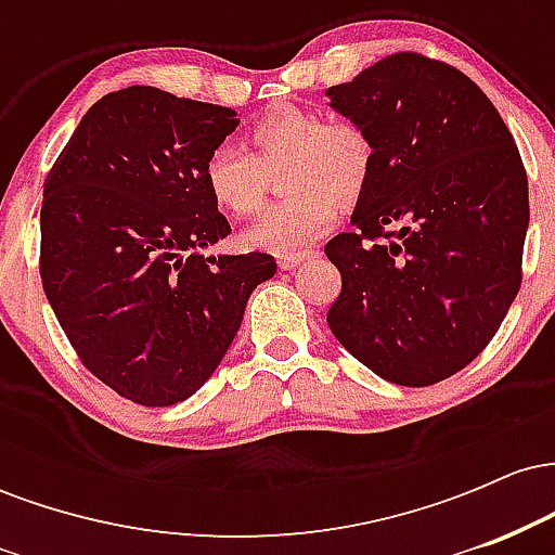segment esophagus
I'll return each mask as SVG.
<instances>
[{"label": "esophagus", "mask_w": 555, "mask_h": 555, "mask_svg": "<svg viewBox=\"0 0 555 555\" xmlns=\"http://www.w3.org/2000/svg\"><path fill=\"white\" fill-rule=\"evenodd\" d=\"M315 253L313 250H308V253H295V256H279V266H282L284 271H295L299 263H302V260H308V258H313Z\"/></svg>", "instance_id": "34e87169"}]
</instances>
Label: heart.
Masks as SVG:
<instances>
[{"instance_id":"heart-1","label":"heart","mask_w":555,"mask_h":555,"mask_svg":"<svg viewBox=\"0 0 555 555\" xmlns=\"http://www.w3.org/2000/svg\"><path fill=\"white\" fill-rule=\"evenodd\" d=\"M245 151L216 149L203 164V184L219 211L253 216L263 206L269 177L283 167L279 190L289 197L273 203L247 227L245 245L273 256L302 253L334 224L339 201H352L373 167L371 140L354 122H321L313 112L276 106L245 132Z\"/></svg>"}]
</instances>
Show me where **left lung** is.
I'll use <instances>...</instances> for the list:
<instances>
[{
    "label": "left lung",
    "instance_id": "left-lung-1",
    "mask_svg": "<svg viewBox=\"0 0 555 555\" xmlns=\"http://www.w3.org/2000/svg\"><path fill=\"white\" fill-rule=\"evenodd\" d=\"M373 167L326 256L341 273L328 328L362 365L430 386L469 365L521 284L530 195L512 132L467 75L391 54L331 86Z\"/></svg>",
    "mask_w": 555,
    "mask_h": 555
}]
</instances>
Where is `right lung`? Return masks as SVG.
<instances>
[{"label":"right lung","instance_id":"obj_1","mask_svg":"<svg viewBox=\"0 0 555 555\" xmlns=\"http://www.w3.org/2000/svg\"><path fill=\"white\" fill-rule=\"evenodd\" d=\"M237 125L229 106L122 88L88 109L43 182V292L82 365L135 404L193 397L276 273L266 253H201L232 232L203 164Z\"/></svg>","mask_w":555,"mask_h":555}]
</instances>
